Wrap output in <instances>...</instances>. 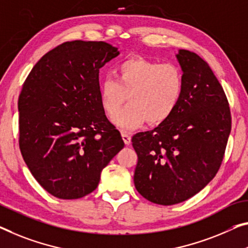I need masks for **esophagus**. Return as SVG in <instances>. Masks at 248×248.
<instances>
[{
	"label": "esophagus",
	"mask_w": 248,
	"mask_h": 248,
	"mask_svg": "<svg viewBox=\"0 0 248 248\" xmlns=\"http://www.w3.org/2000/svg\"><path fill=\"white\" fill-rule=\"evenodd\" d=\"M121 135H122V137H123L124 143L126 144V145H129V144H131V139H132L131 135H129V133H127L126 131H122Z\"/></svg>",
	"instance_id": "1"
}]
</instances>
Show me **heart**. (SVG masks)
<instances>
[{
	"instance_id": "heart-1",
	"label": "heart",
	"mask_w": 248,
	"mask_h": 248,
	"mask_svg": "<svg viewBox=\"0 0 248 248\" xmlns=\"http://www.w3.org/2000/svg\"><path fill=\"white\" fill-rule=\"evenodd\" d=\"M114 75L115 79L105 78L100 83L98 95L103 109L109 116L118 111L128 96L130 104L113 117L116 126L133 129L146 121L157 125L176 111L184 79L175 64L131 58L117 64Z\"/></svg>"
}]
</instances>
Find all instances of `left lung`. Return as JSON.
Returning <instances> with one entry per match:
<instances>
[{"label": "left lung", "mask_w": 248, "mask_h": 248, "mask_svg": "<svg viewBox=\"0 0 248 248\" xmlns=\"http://www.w3.org/2000/svg\"><path fill=\"white\" fill-rule=\"evenodd\" d=\"M176 58L184 79L176 111L157 127L132 137L139 157L135 187L159 205L182 203L214 178L232 128L227 97L208 64L186 49Z\"/></svg>", "instance_id": "left-lung-1"}]
</instances>
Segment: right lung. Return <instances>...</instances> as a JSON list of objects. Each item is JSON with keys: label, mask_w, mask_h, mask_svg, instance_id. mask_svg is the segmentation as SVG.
<instances>
[{"label": "right lung", "mask_w": 248, "mask_h": 248, "mask_svg": "<svg viewBox=\"0 0 248 248\" xmlns=\"http://www.w3.org/2000/svg\"><path fill=\"white\" fill-rule=\"evenodd\" d=\"M119 54L106 42H65L42 56L23 84L21 153L34 178L58 199L92 193L124 147L98 95L100 68Z\"/></svg>", "instance_id": "add662e5"}]
</instances>
